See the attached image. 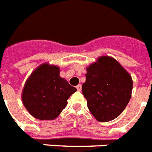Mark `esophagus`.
Masks as SVG:
<instances>
[{
	"label": "esophagus",
	"instance_id": "obj_1",
	"mask_svg": "<svg viewBox=\"0 0 152 152\" xmlns=\"http://www.w3.org/2000/svg\"><path fill=\"white\" fill-rule=\"evenodd\" d=\"M76 89H77V91H82V86H81V84H79L78 86H76Z\"/></svg>",
	"mask_w": 152,
	"mask_h": 152
}]
</instances>
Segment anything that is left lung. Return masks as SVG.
<instances>
[{
	"label": "left lung",
	"mask_w": 152,
	"mask_h": 152,
	"mask_svg": "<svg viewBox=\"0 0 152 152\" xmlns=\"http://www.w3.org/2000/svg\"><path fill=\"white\" fill-rule=\"evenodd\" d=\"M86 77L82 91L91 114L99 122L117 118L131 98L129 72L112 57L101 56L87 68Z\"/></svg>",
	"instance_id": "obj_1"
}]
</instances>
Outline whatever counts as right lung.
Returning a JSON list of instances; mask_svg holds the SVG:
<instances>
[{
	"mask_svg": "<svg viewBox=\"0 0 152 152\" xmlns=\"http://www.w3.org/2000/svg\"><path fill=\"white\" fill-rule=\"evenodd\" d=\"M59 73L58 66L44 63L26 81L22 100L25 108L36 119H56L67 105V100L76 91Z\"/></svg>",
	"mask_w": 152,
	"mask_h": 152,
	"instance_id": "right-lung-1",
	"label": "right lung"
}]
</instances>
